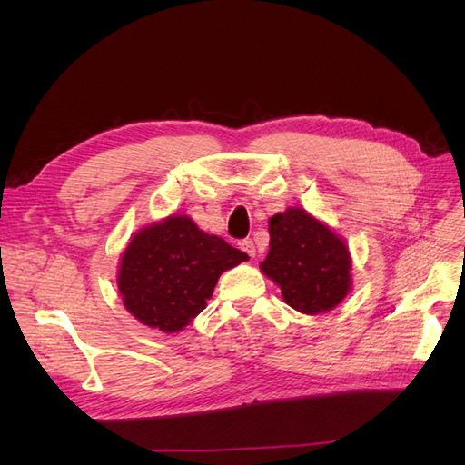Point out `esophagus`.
<instances>
[{"label": "esophagus", "instance_id": "34e87169", "mask_svg": "<svg viewBox=\"0 0 465 465\" xmlns=\"http://www.w3.org/2000/svg\"><path fill=\"white\" fill-rule=\"evenodd\" d=\"M239 249H241L242 252H247L251 258L256 256V247H254V241H252V239L241 241V242H239Z\"/></svg>", "mask_w": 465, "mask_h": 465}]
</instances>
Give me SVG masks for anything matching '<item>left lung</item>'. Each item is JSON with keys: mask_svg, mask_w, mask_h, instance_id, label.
<instances>
[{"mask_svg": "<svg viewBox=\"0 0 465 465\" xmlns=\"http://www.w3.org/2000/svg\"><path fill=\"white\" fill-rule=\"evenodd\" d=\"M260 270L281 288L284 303L303 314L331 311L352 290L345 239L302 207L270 218V252Z\"/></svg>", "mask_w": 465, "mask_h": 465, "instance_id": "1", "label": "left lung"}]
</instances>
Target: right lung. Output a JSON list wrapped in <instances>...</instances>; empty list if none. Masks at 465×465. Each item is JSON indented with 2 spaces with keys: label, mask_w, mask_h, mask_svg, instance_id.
<instances>
[{
  "label": "right lung",
  "mask_w": 465,
  "mask_h": 465,
  "mask_svg": "<svg viewBox=\"0 0 465 465\" xmlns=\"http://www.w3.org/2000/svg\"><path fill=\"white\" fill-rule=\"evenodd\" d=\"M247 260L188 214L173 213L132 235L118 263V294L141 324L177 333L207 307L218 277Z\"/></svg>",
  "instance_id": "add662e5"
}]
</instances>
